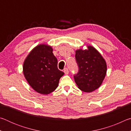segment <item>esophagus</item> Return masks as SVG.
Returning a JSON list of instances; mask_svg holds the SVG:
<instances>
[{"label": "esophagus", "mask_w": 131, "mask_h": 131, "mask_svg": "<svg viewBox=\"0 0 131 131\" xmlns=\"http://www.w3.org/2000/svg\"><path fill=\"white\" fill-rule=\"evenodd\" d=\"M63 72H64V73H65V74H69V70H68V68H66L64 69Z\"/></svg>", "instance_id": "34e87169"}]
</instances>
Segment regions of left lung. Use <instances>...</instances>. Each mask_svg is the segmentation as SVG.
<instances>
[{"label": "left lung", "instance_id": "8db88e82", "mask_svg": "<svg viewBox=\"0 0 131 131\" xmlns=\"http://www.w3.org/2000/svg\"><path fill=\"white\" fill-rule=\"evenodd\" d=\"M87 50L76 51L79 72L74 75V81L80 90L91 92L100 87L105 79L107 65L105 59L94 47L88 46Z\"/></svg>", "mask_w": 131, "mask_h": 131}]
</instances>
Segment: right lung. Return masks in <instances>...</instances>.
I'll return each instance as SVG.
<instances>
[{"mask_svg": "<svg viewBox=\"0 0 131 131\" xmlns=\"http://www.w3.org/2000/svg\"><path fill=\"white\" fill-rule=\"evenodd\" d=\"M52 48L47 44L35 47L26 57L23 73L29 84L36 92L48 94L56 89L64 73L58 69Z\"/></svg>", "mask_w": 131, "mask_h": 131, "instance_id": "1", "label": "right lung"}]
</instances>
